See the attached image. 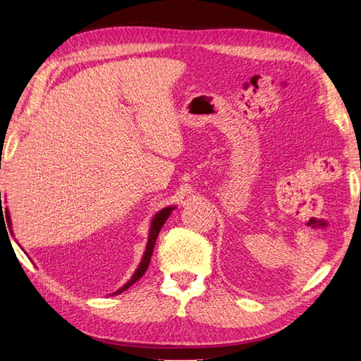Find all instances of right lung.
<instances>
[{
  "label": "right lung",
  "instance_id": "right-lung-1",
  "mask_svg": "<svg viewBox=\"0 0 361 361\" xmlns=\"http://www.w3.org/2000/svg\"><path fill=\"white\" fill-rule=\"evenodd\" d=\"M0 194H1V192H0ZM0 199H1V195H0ZM173 211H174V206H167V207H164V209H161L158 214H155L154 218H152L150 228H149V239H147L146 251H145L143 257H141V262H140L138 268L135 269L133 277H130V279L125 283V285H123L122 288H120L118 290H116L113 295L122 293L123 290H126L128 288L133 286L138 279L143 277V274H145L147 267H149V264H150V257H152V253H154V247H155V243H157V238H158V233H159V231H161V227L164 226V223L167 221V218L170 216V214H171ZM6 214L8 215V212H6ZM8 224H10V221H8Z\"/></svg>",
  "mask_w": 361,
  "mask_h": 361
}]
</instances>
